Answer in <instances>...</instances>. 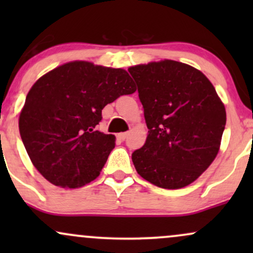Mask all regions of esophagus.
<instances>
[{
	"label": "esophagus",
	"instance_id": "34e87169",
	"mask_svg": "<svg viewBox=\"0 0 253 253\" xmlns=\"http://www.w3.org/2000/svg\"><path fill=\"white\" fill-rule=\"evenodd\" d=\"M127 135H128V132H125V133H119L118 134V138L120 139V140H125V139L127 138Z\"/></svg>",
	"mask_w": 253,
	"mask_h": 253
}]
</instances>
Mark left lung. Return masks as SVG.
I'll return each instance as SVG.
<instances>
[{"instance_id":"1","label":"left lung","mask_w":253,"mask_h":253,"mask_svg":"<svg viewBox=\"0 0 253 253\" xmlns=\"http://www.w3.org/2000/svg\"><path fill=\"white\" fill-rule=\"evenodd\" d=\"M128 71L149 128L144 146L132 153L136 172L164 189L187 187L219 152L225 106L210 80L187 64L165 59Z\"/></svg>"}]
</instances>
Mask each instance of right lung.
Here are the masks:
<instances>
[{
  "mask_svg": "<svg viewBox=\"0 0 253 253\" xmlns=\"http://www.w3.org/2000/svg\"><path fill=\"white\" fill-rule=\"evenodd\" d=\"M135 84L124 69L66 63L33 84L19 118L32 163L52 184L80 188L94 181L115 146V136L96 130L102 109Z\"/></svg>",
  "mask_w": 253,
  "mask_h": 253,
  "instance_id": "1",
  "label": "right lung"
}]
</instances>
